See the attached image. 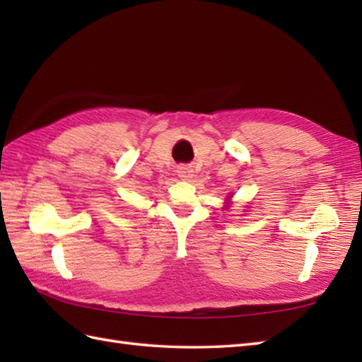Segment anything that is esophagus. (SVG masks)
<instances>
[{"mask_svg":"<svg viewBox=\"0 0 362 362\" xmlns=\"http://www.w3.org/2000/svg\"><path fill=\"white\" fill-rule=\"evenodd\" d=\"M191 173H193V171H191V168H188L185 165H182V166L177 168V174H179L180 179H189V177L193 175Z\"/></svg>","mask_w":362,"mask_h":362,"instance_id":"esophagus-1","label":"esophagus"}]
</instances>
